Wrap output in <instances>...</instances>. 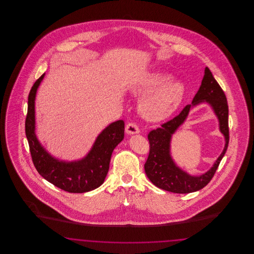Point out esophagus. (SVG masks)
Segmentation results:
<instances>
[{
  "label": "esophagus",
  "mask_w": 254,
  "mask_h": 254,
  "mask_svg": "<svg viewBox=\"0 0 254 254\" xmlns=\"http://www.w3.org/2000/svg\"><path fill=\"white\" fill-rule=\"evenodd\" d=\"M126 132L128 135H133V134H138L140 132V130H139V127L136 124L128 123L126 127Z\"/></svg>",
  "instance_id": "obj_1"
}]
</instances>
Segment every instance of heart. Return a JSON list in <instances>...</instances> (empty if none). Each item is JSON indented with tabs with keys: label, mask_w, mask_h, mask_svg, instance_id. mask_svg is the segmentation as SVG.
Here are the masks:
<instances>
[{
	"label": "heart",
	"mask_w": 254,
	"mask_h": 254,
	"mask_svg": "<svg viewBox=\"0 0 254 254\" xmlns=\"http://www.w3.org/2000/svg\"><path fill=\"white\" fill-rule=\"evenodd\" d=\"M164 70H155L140 77L132 86V92L143 96L140 102V111L148 121H163L171 116L186 95L187 86Z\"/></svg>",
	"instance_id": "b5f03b06"
}]
</instances>
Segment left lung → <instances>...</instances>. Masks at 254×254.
Returning <instances> with one entry per match:
<instances>
[{
	"mask_svg": "<svg viewBox=\"0 0 254 254\" xmlns=\"http://www.w3.org/2000/svg\"><path fill=\"white\" fill-rule=\"evenodd\" d=\"M207 103L214 110L219 122V130L225 137V146L214 166L201 176H191L178 167L174 162L170 147L172 135L185 121L190 110L201 103ZM150 150L145 164L146 176L157 188L173 193H190L202 190L212 179L229 145V107L227 98L208 67L205 68L202 84L188 105L172 120L162 125L147 135Z\"/></svg>",
	"mask_w": 254,
	"mask_h": 254,
	"instance_id": "left-lung-1",
	"label": "left lung"
}]
</instances>
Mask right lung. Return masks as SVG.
Wrapping results in <instances>:
<instances>
[{
	"label": "right lung",
	"mask_w": 254,
	"mask_h": 254,
	"mask_svg": "<svg viewBox=\"0 0 254 254\" xmlns=\"http://www.w3.org/2000/svg\"><path fill=\"white\" fill-rule=\"evenodd\" d=\"M45 73L32 86L27 102L25 135L37 171L47 181L71 193H84L99 188L109 172V163L114 148L125 137V123L113 122L97 136L94 144L85 157L64 161L51 155L37 138L35 99Z\"/></svg>",
	"instance_id": "add662e5"
}]
</instances>
